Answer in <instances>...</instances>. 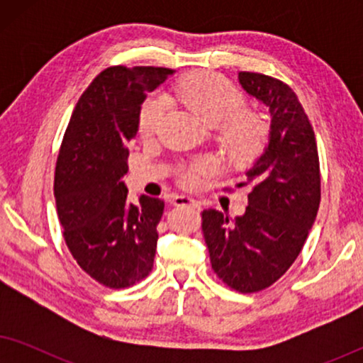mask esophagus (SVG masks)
Wrapping results in <instances>:
<instances>
[{
  "mask_svg": "<svg viewBox=\"0 0 363 363\" xmlns=\"http://www.w3.org/2000/svg\"><path fill=\"white\" fill-rule=\"evenodd\" d=\"M172 203L175 206H191V208L200 206V205H198L196 200H193V198L185 196V195H175V196H173Z\"/></svg>",
  "mask_w": 363,
  "mask_h": 363,
  "instance_id": "esophagus-1",
  "label": "esophagus"
}]
</instances>
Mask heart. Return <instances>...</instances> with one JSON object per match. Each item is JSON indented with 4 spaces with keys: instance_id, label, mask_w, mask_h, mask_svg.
<instances>
[{
    "instance_id": "b5f03b06",
    "label": "heart",
    "mask_w": 363,
    "mask_h": 363,
    "mask_svg": "<svg viewBox=\"0 0 363 363\" xmlns=\"http://www.w3.org/2000/svg\"><path fill=\"white\" fill-rule=\"evenodd\" d=\"M175 96L183 106L210 125L220 123V143L226 157L236 167H246L266 148L269 125L259 112L246 107L242 92L226 77L211 71H198L183 77L175 87ZM168 111L167 97L153 94L142 104L138 130L142 137L155 135ZM218 163L211 157L195 158L182 167L177 182L193 190L203 178L216 172Z\"/></svg>"
}]
</instances>
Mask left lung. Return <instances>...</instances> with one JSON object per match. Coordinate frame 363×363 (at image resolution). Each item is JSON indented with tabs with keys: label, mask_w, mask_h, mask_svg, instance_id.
<instances>
[{
	"label": "left lung",
	"mask_w": 363,
	"mask_h": 363,
	"mask_svg": "<svg viewBox=\"0 0 363 363\" xmlns=\"http://www.w3.org/2000/svg\"><path fill=\"white\" fill-rule=\"evenodd\" d=\"M240 84L269 107L271 140L238 185L251 188L245 215L230 221L203 210L201 231L215 274L252 294L284 276L304 247L320 205V165L314 128L294 91L259 72L241 71Z\"/></svg>",
	"instance_id": "obj_1"
}]
</instances>
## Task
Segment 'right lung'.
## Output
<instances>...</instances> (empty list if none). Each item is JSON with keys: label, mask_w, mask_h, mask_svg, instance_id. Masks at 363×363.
<instances>
[{"label": "right lung", "mask_w": 363, "mask_h": 363, "mask_svg": "<svg viewBox=\"0 0 363 363\" xmlns=\"http://www.w3.org/2000/svg\"><path fill=\"white\" fill-rule=\"evenodd\" d=\"M168 74L153 66L104 69L77 101L57 153L54 198L64 241L79 267L111 289L137 284L153 267L165 203L142 195L133 205L122 178L142 102Z\"/></svg>", "instance_id": "1"}]
</instances>
